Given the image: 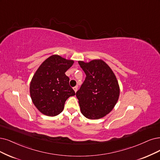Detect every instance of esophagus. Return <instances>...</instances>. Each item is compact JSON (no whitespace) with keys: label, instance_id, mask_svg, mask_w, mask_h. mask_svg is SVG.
Here are the masks:
<instances>
[{"label":"esophagus","instance_id":"obj_1","mask_svg":"<svg viewBox=\"0 0 160 160\" xmlns=\"http://www.w3.org/2000/svg\"><path fill=\"white\" fill-rule=\"evenodd\" d=\"M73 89H74V92H77V90H78V87H77V86H75V87H74V88H73Z\"/></svg>","mask_w":160,"mask_h":160}]
</instances>
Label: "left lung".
I'll use <instances>...</instances> for the list:
<instances>
[{"label": "left lung", "mask_w": 160, "mask_h": 160, "mask_svg": "<svg viewBox=\"0 0 160 160\" xmlns=\"http://www.w3.org/2000/svg\"><path fill=\"white\" fill-rule=\"evenodd\" d=\"M86 78L76 96L82 113L90 119L102 118L113 109L119 96L116 76L108 65L102 60L90 62L78 61Z\"/></svg>", "instance_id": "8db88e82"}]
</instances>
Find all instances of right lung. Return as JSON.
<instances>
[{"instance_id": "add662e5", "label": "right lung", "mask_w": 160, "mask_h": 160, "mask_svg": "<svg viewBox=\"0 0 160 160\" xmlns=\"http://www.w3.org/2000/svg\"><path fill=\"white\" fill-rule=\"evenodd\" d=\"M74 61L55 55L41 64L30 83V96L38 109L47 116H56L64 109L67 99L75 95L65 74Z\"/></svg>"}]
</instances>
